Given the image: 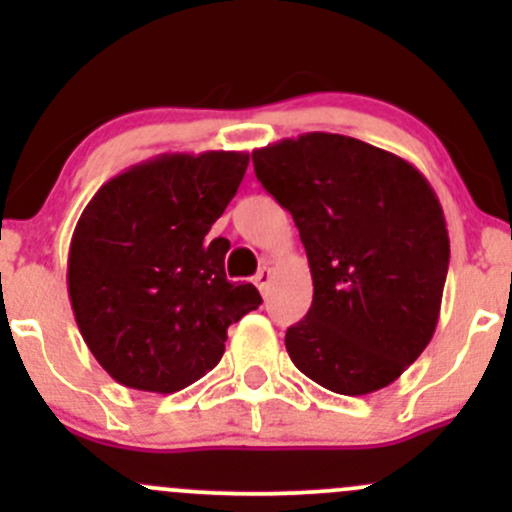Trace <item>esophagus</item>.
Returning <instances> with one entry per match:
<instances>
[{"instance_id":"obj_1","label":"esophagus","mask_w":512,"mask_h":512,"mask_svg":"<svg viewBox=\"0 0 512 512\" xmlns=\"http://www.w3.org/2000/svg\"><path fill=\"white\" fill-rule=\"evenodd\" d=\"M270 282H272V270L270 267H262V270L255 275V285L262 294H265V297H267V289H270Z\"/></svg>"}]
</instances>
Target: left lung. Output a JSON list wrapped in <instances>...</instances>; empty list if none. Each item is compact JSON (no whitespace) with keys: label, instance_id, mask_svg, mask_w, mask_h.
Returning a JSON list of instances; mask_svg holds the SVG:
<instances>
[{"label":"left lung","instance_id":"obj_1","mask_svg":"<svg viewBox=\"0 0 512 512\" xmlns=\"http://www.w3.org/2000/svg\"><path fill=\"white\" fill-rule=\"evenodd\" d=\"M262 188L292 213L312 272L307 317L285 347L304 376L344 396L399 379L436 332L446 285L443 208L409 160L339 133L252 151Z\"/></svg>","mask_w":512,"mask_h":512}]
</instances>
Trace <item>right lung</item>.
<instances>
[{
  "label": "right lung",
  "mask_w": 512,
  "mask_h": 512,
  "mask_svg": "<svg viewBox=\"0 0 512 512\" xmlns=\"http://www.w3.org/2000/svg\"><path fill=\"white\" fill-rule=\"evenodd\" d=\"M250 156L163 153L98 188L69 247L71 309L86 347L128 389L173 394L223 359L227 327L262 304L225 277V237L208 240Z\"/></svg>",
  "instance_id": "add662e5"
}]
</instances>
